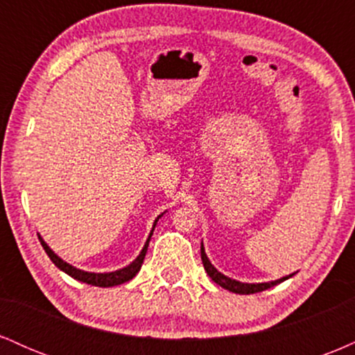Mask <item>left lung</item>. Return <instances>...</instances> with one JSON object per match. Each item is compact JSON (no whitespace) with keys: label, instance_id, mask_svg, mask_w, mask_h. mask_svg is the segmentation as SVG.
<instances>
[{"label":"left lung","instance_id":"1","mask_svg":"<svg viewBox=\"0 0 355 355\" xmlns=\"http://www.w3.org/2000/svg\"><path fill=\"white\" fill-rule=\"evenodd\" d=\"M200 255H202V262H203V267H205L207 274L210 275V279L214 280L215 284L220 285V287L227 288V291L234 292V294H255V292H262V291H267V288L274 287V285L284 282V280L291 279L292 275L295 274H291L287 277H282V279H277V280H272V282H262V284H245V282H239V280L235 279H230V277L223 275L222 272H218L217 268L211 266V262L209 260V257L205 254V247H200Z\"/></svg>","mask_w":355,"mask_h":355}]
</instances>
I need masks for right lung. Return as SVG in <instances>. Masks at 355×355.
Instances as JSON below:
<instances>
[{
    "label": "right lung",
    "instance_id": "add662e5",
    "mask_svg": "<svg viewBox=\"0 0 355 355\" xmlns=\"http://www.w3.org/2000/svg\"><path fill=\"white\" fill-rule=\"evenodd\" d=\"M162 215H164V214H162ZM162 215H158L157 220H155L153 229H152V232H150L148 239H146V242H145L144 248H141L140 255H138L137 259L133 260L132 263H130V266H126L123 268H118V270H115V272H105V274H96V272H85V270H80V268L70 266V263H67L63 259H60V257L56 255L50 247H48V243L44 242V240L42 239V235H40V234H38V239H40V242H42L44 252H46L48 257H50V259H51V262L55 263V266L58 267L60 270H63L64 274H68L70 277H73V279L80 280V282L95 285V287H115V285L128 282V280H132L133 277L138 274V270H140L141 263H144L146 248H148V242H150V239H152V235H153L155 225H157L158 218H160Z\"/></svg>",
    "mask_w": 355,
    "mask_h": 355
}]
</instances>
